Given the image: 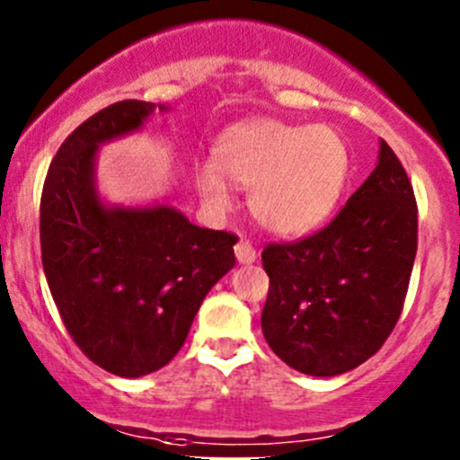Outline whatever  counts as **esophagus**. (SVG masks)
<instances>
[{"label": "esophagus", "mask_w": 460, "mask_h": 460, "mask_svg": "<svg viewBox=\"0 0 460 460\" xmlns=\"http://www.w3.org/2000/svg\"><path fill=\"white\" fill-rule=\"evenodd\" d=\"M235 258H238L240 264H252V262H256L258 252H256V247L249 243V240L240 238L238 243H235Z\"/></svg>", "instance_id": "34e87169"}]
</instances>
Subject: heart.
Returning <instances> with one entry per match:
<instances>
[{"mask_svg": "<svg viewBox=\"0 0 460 460\" xmlns=\"http://www.w3.org/2000/svg\"><path fill=\"white\" fill-rule=\"evenodd\" d=\"M213 166L198 173V191L211 207L231 202L226 175L252 187L256 220L282 235L305 234L333 211L351 173L349 144L324 124L249 119L226 128L213 151Z\"/></svg>", "mask_w": 460, "mask_h": 460, "instance_id": "heart-1", "label": "heart"}]
</instances>
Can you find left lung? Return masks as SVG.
I'll list each match as a JSON object with an SVG mask.
<instances>
[{
  "label": "left lung",
  "mask_w": 460,
  "mask_h": 460,
  "mask_svg": "<svg viewBox=\"0 0 460 460\" xmlns=\"http://www.w3.org/2000/svg\"><path fill=\"white\" fill-rule=\"evenodd\" d=\"M419 247V207L401 160L378 164L327 226L262 252L264 341L309 376H338L383 347L401 318Z\"/></svg>",
  "instance_id": "obj_1"
}]
</instances>
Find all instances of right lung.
<instances>
[{
	"label": "right lung",
	"instance_id": "right-lung-1",
	"mask_svg": "<svg viewBox=\"0 0 460 460\" xmlns=\"http://www.w3.org/2000/svg\"><path fill=\"white\" fill-rule=\"evenodd\" d=\"M153 109L124 100L82 122L50 162L40 202L41 264L64 327L88 360L124 378L178 354L204 296L234 269L238 243L166 204L124 208L97 198V146L137 131Z\"/></svg>",
	"mask_w": 460,
	"mask_h": 460
}]
</instances>
